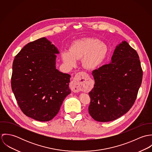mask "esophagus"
I'll use <instances>...</instances> for the list:
<instances>
[{
  "label": "esophagus",
  "instance_id": "obj_1",
  "mask_svg": "<svg viewBox=\"0 0 152 152\" xmlns=\"http://www.w3.org/2000/svg\"><path fill=\"white\" fill-rule=\"evenodd\" d=\"M88 74L85 72H78L71 83V88L73 92H80L83 87L84 83L88 80Z\"/></svg>",
  "mask_w": 152,
  "mask_h": 152
}]
</instances>
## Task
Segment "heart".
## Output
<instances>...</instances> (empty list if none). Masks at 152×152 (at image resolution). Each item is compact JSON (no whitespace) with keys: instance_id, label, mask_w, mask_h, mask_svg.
<instances>
[{"instance_id":"obj_1","label":"heart","mask_w":152,"mask_h":152,"mask_svg":"<svg viewBox=\"0 0 152 152\" xmlns=\"http://www.w3.org/2000/svg\"><path fill=\"white\" fill-rule=\"evenodd\" d=\"M108 50L107 45L98 39L82 38L71 44L69 51H66L62 53V58L69 66L75 65L76 60L82 58V64L84 68L94 69L102 63Z\"/></svg>"}]
</instances>
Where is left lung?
<instances>
[{"instance_id": "left-lung-1", "label": "left lung", "mask_w": 152, "mask_h": 152, "mask_svg": "<svg viewBox=\"0 0 152 152\" xmlns=\"http://www.w3.org/2000/svg\"><path fill=\"white\" fill-rule=\"evenodd\" d=\"M95 85L89 92V113L96 121L115 120L134 104L143 71L136 51L126 42L116 46L111 63L92 71Z\"/></svg>"}]
</instances>
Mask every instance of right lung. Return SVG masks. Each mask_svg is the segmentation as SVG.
<instances>
[{"label": "right lung", "instance_id": "right-lung-1", "mask_svg": "<svg viewBox=\"0 0 152 152\" xmlns=\"http://www.w3.org/2000/svg\"><path fill=\"white\" fill-rule=\"evenodd\" d=\"M57 48L45 37L26 44L15 56L11 86L19 107L38 121L51 120L71 93L70 75L56 68Z\"/></svg>", "mask_w": 152, "mask_h": 152}]
</instances>
